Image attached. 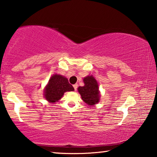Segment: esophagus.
Listing matches in <instances>:
<instances>
[{
  "label": "esophagus",
  "instance_id": "34e87169",
  "mask_svg": "<svg viewBox=\"0 0 157 157\" xmlns=\"http://www.w3.org/2000/svg\"><path fill=\"white\" fill-rule=\"evenodd\" d=\"M78 84H75V85H73V87H74V89H75V90H77V88H78Z\"/></svg>",
  "mask_w": 157,
  "mask_h": 157
}]
</instances>
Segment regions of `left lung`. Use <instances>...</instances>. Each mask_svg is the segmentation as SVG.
Returning a JSON list of instances; mask_svg holds the SVG:
<instances>
[{
  "label": "left lung",
  "mask_w": 157,
  "mask_h": 157,
  "mask_svg": "<svg viewBox=\"0 0 157 157\" xmlns=\"http://www.w3.org/2000/svg\"><path fill=\"white\" fill-rule=\"evenodd\" d=\"M83 82L85 85L79 86L78 89L82 99L90 106L97 104L100 99V92L97 81L93 75H89L84 78Z\"/></svg>",
  "instance_id": "8db88e82"
}]
</instances>
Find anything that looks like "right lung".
Instances as JSON below:
<instances>
[{"label": "right lung", "mask_w": 157, "mask_h": 157, "mask_svg": "<svg viewBox=\"0 0 157 157\" xmlns=\"http://www.w3.org/2000/svg\"><path fill=\"white\" fill-rule=\"evenodd\" d=\"M73 90V86L68 82V79L60 75L55 74L49 79L44 89V95L48 102L54 103L61 99L65 92Z\"/></svg>", "instance_id": "add662e5"}]
</instances>
